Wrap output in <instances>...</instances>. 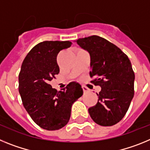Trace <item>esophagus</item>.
<instances>
[{
    "instance_id": "34e87169",
    "label": "esophagus",
    "mask_w": 150,
    "mask_h": 150,
    "mask_svg": "<svg viewBox=\"0 0 150 150\" xmlns=\"http://www.w3.org/2000/svg\"><path fill=\"white\" fill-rule=\"evenodd\" d=\"M82 89H83V91H84V93H86V92H88V91H89V89H88V88H87L86 86L83 85L82 86Z\"/></svg>"
}]
</instances>
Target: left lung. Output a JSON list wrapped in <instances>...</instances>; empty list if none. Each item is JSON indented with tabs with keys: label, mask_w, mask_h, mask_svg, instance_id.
Returning a JSON list of instances; mask_svg holds the SVG:
<instances>
[{
	"label": "left lung",
	"mask_w": 150,
	"mask_h": 150,
	"mask_svg": "<svg viewBox=\"0 0 150 150\" xmlns=\"http://www.w3.org/2000/svg\"><path fill=\"white\" fill-rule=\"evenodd\" d=\"M91 56V81L101 87L98 101L88 109L95 123L112 126L125 115L134 94V72L130 59L106 39L92 35L75 41Z\"/></svg>",
	"instance_id": "left-lung-1"
}]
</instances>
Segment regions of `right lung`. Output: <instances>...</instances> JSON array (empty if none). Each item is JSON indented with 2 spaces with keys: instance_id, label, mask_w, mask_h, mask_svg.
Instances as JSON below:
<instances>
[{
  "instance_id": "obj_1",
  "label": "right lung",
  "mask_w": 150,
  "mask_h": 150,
  "mask_svg": "<svg viewBox=\"0 0 150 150\" xmlns=\"http://www.w3.org/2000/svg\"><path fill=\"white\" fill-rule=\"evenodd\" d=\"M71 41H45L27 54L19 75V92L23 106L41 128L55 131L69 121L72 104L83 94L81 86L72 81L57 91L49 84L59 72L57 57L70 47Z\"/></svg>"
}]
</instances>
